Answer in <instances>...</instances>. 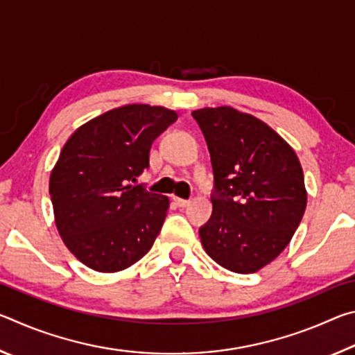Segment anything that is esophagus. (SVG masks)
Segmentation results:
<instances>
[{"instance_id":"obj_1","label":"esophagus","mask_w":355,"mask_h":355,"mask_svg":"<svg viewBox=\"0 0 355 355\" xmlns=\"http://www.w3.org/2000/svg\"><path fill=\"white\" fill-rule=\"evenodd\" d=\"M175 203L177 205L180 207V208H186V207H189V200H184V199H180V197H175Z\"/></svg>"}]
</instances>
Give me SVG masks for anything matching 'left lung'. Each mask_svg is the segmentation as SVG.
<instances>
[{
    "label": "left lung",
    "mask_w": 355,
    "mask_h": 355,
    "mask_svg": "<svg viewBox=\"0 0 355 355\" xmlns=\"http://www.w3.org/2000/svg\"><path fill=\"white\" fill-rule=\"evenodd\" d=\"M214 173L213 214L199 230L222 268L252 274L290 244L307 207L302 166L284 137L232 106L192 111Z\"/></svg>",
    "instance_id": "1"
}]
</instances>
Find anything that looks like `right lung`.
<instances>
[{
  "label": "right lung",
  "mask_w": 355,
  "mask_h": 355,
  "mask_svg": "<svg viewBox=\"0 0 355 355\" xmlns=\"http://www.w3.org/2000/svg\"><path fill=\"white\" fill-rule=\"evenodd\" d=\"M177 120L164 106L123 105L75 130L50 173L56 228L71 254L98 272H119L152 249L169 197L133 186L156 136Z\"/></svg>",
  "instance_id": "add662e5"
}]
</instances>
